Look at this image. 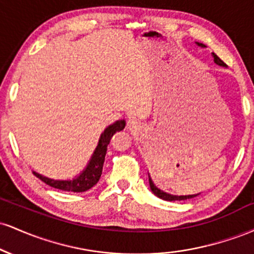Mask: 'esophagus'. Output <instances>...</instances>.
<instances>
[{
  "label": "esophagus",
  "instance_id": "34e87169",
  "mask_svg": "<svg viewBox=\"0 0 254 254\" xmlns=\"http://www.w3.org/2000/svg\"><path fill=\"white\" fill-rule=\"evenodd\" d=\"M127 129H130V130H135V129H137V127H138V123H137L136 119L130 118V119H127Z\"/></svg>",
  "mask_w": 254,
  "mask_h": 254
}]
</instances>
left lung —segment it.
Returning a JSON list of instances; mask_svg holds the SVG:
<instances>
[{"label":"left lung","mask_w":254,"mask_h":254,"mask_svg":"<svg viewBox=\"0 0 254 254\" xmlns=\"http://www.w3.org/2000/svg\"><path fill=\"white\" fill-rule=\"evenodd\" d=\"M198 46H200V48H205V45L202 43H197ZM212 57H214V62L218 64V65L221 66H226V64H224L223 61H221L220 58H218L217 55H215L214 52H212ZM149 185H150V190L153 191V193L155 194V196H157L159 198H161V199L164 200H170V202H174V200H185V199H190V198H193L198 196L199 193L197 194H189V196H174V194H170V193H166V192L161 191L160 189H157L155 185H154L153 180L150 179L149 177Z\"/></svg>","instance_id":"8db88e82"}]
</instances>
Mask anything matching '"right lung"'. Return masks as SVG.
<instances>
[{"instance_id":"obj_1","label":"right lung","mask_w":254,"mask_h":254,"mask_svg":"<svg viewBox=\"0 0 254 254\" xmlns=\"http://www.w3.org/2000/svg\"><path fill=\"white\" fill-rule=\"evenodd\" d=\"M125 127V121L115 122L113 124H111L110 127H107L104 130V132L101 133L100 139H99V143L95 148L94 153H93L92 157H90L88 165L87 167L82 171V173H80V176H77L75 179L72 180H55L50 179V178H46L42 176V174L33 172V174L37 178H39L42 182H44L48 185H50L51 188L58 189V190L62 191H68V192H84L89 189H92L99 182L101 177V172H103V166L105 161V155H106L107 145H109L111 138L115 135L117 131H122Z\"/></svg>"}]
</instances>
